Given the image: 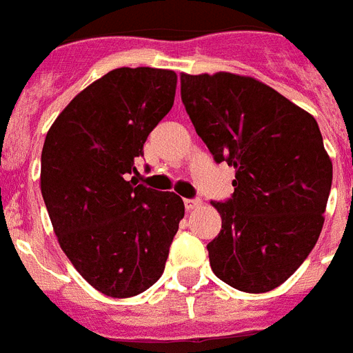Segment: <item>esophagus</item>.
<instances>
[{
	"mask_svg": "<svg viewBox=\"0 0 353 353\" xmlns=\"http://www.w3.org/2000/svg\"><path fill=\"white\" fill-rule=\"evenodd\" d=\"M200 204H202V200H200V199H185L184 200V205H185V210H188V211L196 210Z\"/></svg>",
	"mask_w": 353,
	"mask_h": 353,
	"instance_id": "34e87169",
	"label": "esophagus"
}]
</instances>
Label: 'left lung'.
Returning <instances> with one entry per match:
<instances>
[{
  "instance_id": "1",
  "label": "left lung",
  "mask_w": 353,
  "mask_h": 353,
  "mask_svg": "<svg viewBox=\"0 0 353 353\" xmlns=\"http://www.w3.org/2000/svg\"><path fill=\"white\" fill-rule=\"evenodd\" d=\"M194 131L215 162L235 168L233 194L211 202L222 219L208 244L231 288L272 292L314 250L332 188V160L315 118L250 76L180 74Z\"/></svg>"
}]
</instances>
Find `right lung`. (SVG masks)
Returning <instances> with one entry per match:
<instances>
[{
    "label": "right lung",
    "instance_id": "obj_1",
    "mask_svg": "<svg viewBox=\"0 0 353 353\" xmlns=\"http://www.w3.org/2000/svg\"><path fill=\"white\" fill-rule=\"evenodd\" d=\"M174 91V70L120 67L76 94L45 137L39 180L58 242L109 297H132L159 281L184 219L179 194L128 180Z\"/></svg>",
    "mask_w": 353,
    "mask_h": 353
}]
</instances>
